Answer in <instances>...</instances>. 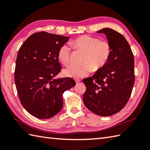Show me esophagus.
Masks as SVG:
<instances>
[{"label":"esophagus","mask_w":150,"mask_h":150,"mask_svg":"<svg viewBox=\"0 0 150 150\" xmlns=\"http://www.w3.org/2000/svg\"><path fill=\"white\" fill-rule=\"evenodd\" d=\"M81 82V80H80V79H75V82H76V83H77V84H78V83H79V82Z\"/></svg>","instance_id":"1"}]
</instances>
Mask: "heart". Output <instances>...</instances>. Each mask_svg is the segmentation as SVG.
<instances>
[{"instance_id": "obj_1", "label": "heart", "mask_w": 150, "mask_h": 150, "mask_svg": "<svg viewBox=\"0 0 150 150\" xmlns=\"http://www.w3.org/2000/svg\"><path fill=\"white\" fill-rule=\"evenodd\" d=\"M78 50L82 51L84 55L82 60L83 65L71 64L63 70L66 77L79 79L88 76L92 71H97L106 66L111 55V47L107 40L90 35H82L71 43ZM71 49L63 44L58 51V59L64 64L70 62Z\"/></svg>"}]
</instances>
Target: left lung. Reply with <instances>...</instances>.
<instances>
[{
  "mask_svg": "<svg viewBox=\"0 0 150 150\" xmlns=\"http://www.w3.org/2000/svg\"><path fill=\"white\" fill-rule=\"evenodd\" d=\"M97 33L106 35L112 51L106 66L82 81L86 86L83 101L89 110L107 117L120 111L131 96L135 82L134 57L121 33L111 28Z\"/></svg>",
  "mask_w": 150,
  "mask_h": 150,
  "instance_id": "1",
  "label": "left lung"
}]
</instances>
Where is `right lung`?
I'll return each mask as SVG.
<instances>
[{
	"mask_svg": "<svg viewBox=\"0 0 150 150\" xmlns=\"http://www.w3.org/2000/svg\"><path fill=\"white\" fill-rule=\"evenodd\" d=\"M44 31L31 35L17 54L15 83L22 106L38 119H47L63 107V93L75 86L72 78L53 79L61 71L58 51L68 40Z\"/></svg>",
	"mask_w": 150,
	"mask_h": 150,
	"instance_id": "obj_1",
	"label": "right lung"
}]
</instances>
